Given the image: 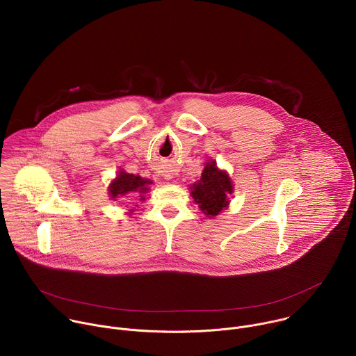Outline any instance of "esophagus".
Returning a JSON list of instances; mask_svg holds the SVG:
<instances>
[{"label": "esophagus", "mask_w": 356, "mask_h": 356, "mask_svg": "<svg viewBox=\"0 0 356 356\" xmlns=\"http://www.w3.org/2000/svg\"><path fill=\"white\" fill-rule=\"evenodd\" d=\"M168 179H172V177H168Z\"/></svg>", "instance_id": "obj_1"}]
</instances>
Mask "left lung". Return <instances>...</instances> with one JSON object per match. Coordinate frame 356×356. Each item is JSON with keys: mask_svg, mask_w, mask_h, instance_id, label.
I'll return each mask as SVG.
<instances>
[{"mask_svg": "<svg viewBox=\"0 0 356 356\" xmlns=\"http://www.w3.org/2000/svg\"><path fill=\"white\" fill-rule=\"evenodd\" d=\"M191 195L206 216H217L228 206V194L232 193L229 176L220 170L216 162H207L201 179L194 184Z\"/></svg>", "mask_w": 356, "mask_h": 356, "instance_id": "8db88e82", "label": "left lung"}]
</instances>
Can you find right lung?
Segmentation results:
<instances>
[{"mask_svg":"<svg viewBox=\"0 0 356 356\" xmlns=\"http://www.w3.org/2000/svg\"><path fill=\"white\" fill-rule=\"evenodd\" d=\"M147 184H152V181L121 170L117 179L110 186V195L113 200H117L127 194L128 197H140L139 200H143V194L149 190L146 187Z\"/></svg>","mask_w":356,"mask_h":356,"instance_id":"right-lung-1","label":"right lung"}]
</instances>
